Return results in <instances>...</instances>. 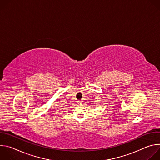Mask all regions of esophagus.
Masks as SVG:
<instances>
[{"instance_id": "34e87169", "label": "esophagus", "mask_w": 160, "mask_h": 160, "mask_svg": "<svg viewBox=\"0 0 160 160\" xmlns=\"http://www.w3.org/2000/svg\"><path fill=\"white\" fill-rule=\"evenodd\" d=\"M78 102H81V101H78Z\"/></svg>"}]
</instances>
